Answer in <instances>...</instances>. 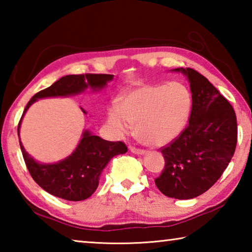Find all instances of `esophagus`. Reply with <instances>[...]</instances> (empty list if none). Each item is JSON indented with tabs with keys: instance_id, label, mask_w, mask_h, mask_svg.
<instances>
[{
	"instance_id": "esophagus-1",
	"label": "esophagus",
	"mask_w": 252,
	"mask_h": 252,
	"mask_svg": "<svg viewBox=\"0 0 252 252\" xmlns=\"http://www.w3.org/2000/svg\"><path fill=\"white\" fill-rule=\"evenodd\" d=\"M130 150L132 153H135V155H139V156H143L146 155V151L144 150H141V149H138L135 147H130Z\"/></svg>"
}]
</instances>
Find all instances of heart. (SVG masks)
I'll list each match as a JSON object with an SVG mask.
<instances>
[{
    "label": "heart",
    "instance_id": "obj_1",
    "mask_svg": "<svg viewBox=\"0 0 252 252\" xmlns=\"http://www.w3.org/2000/svg\"><path fill=\"white\" fill-rule=\"evenodd\" d=\"M192 95L180 82L146 84L127 91L118 105L109 109L108 122L119 133L134 123L143 142L160 147L172 142L186 129Z\"/></svg>",
    "mask_w": 252,
    "mask_h": 252
}]
</instances>
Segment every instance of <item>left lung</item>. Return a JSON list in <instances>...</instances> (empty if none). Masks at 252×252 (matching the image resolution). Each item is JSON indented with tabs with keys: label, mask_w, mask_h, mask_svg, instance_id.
Segmentation results:
<instances>
[{
	"label": "left lung",
	"mask_w": 252,
	"mask_h": 252,
	"mask_svg": "<svg viewBox=\"0 0 252 252\" xmlns=\"http://www.w3.org/2000/svg\"><path fill=\"white\" fill-rule=\"evenodd\" d=\"M173 71L189 80L192 109L182 133L161 149L165 165L155 182L167 197L192 199L210 189L227 169L237 146V117L202 74L190 67Z\"/></svg>",
	"instance_id": "8db88e82"
}]
</instances>
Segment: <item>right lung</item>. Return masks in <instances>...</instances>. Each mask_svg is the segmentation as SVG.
<instances>
[{"mask_svg": "<svg viewBox=\"0 0 252 252\" xmlns=\"http://www.w3.org/2000/svg\"><path fill=\"white\" fill-rule=\"evenodd\" d=\"M112 79V74L88 73L63 76L51 87L31 97L19 122L18 134L20 135L21 122L25 112L35 101L43 97L74 95L85 91L88 88H91L93 91L102 90ZM81 110L87 114L82 108ZM20 147L33 180L46 192L69 201H81L91 197L99 186L100 174L108 162L113 157L127 151L123 142L106 141L88 130L83 132L82 139L73 153L57 163H39L25 151L21 141Z\"/></svg>", "mask_w": 252, "mask_h": 252, "instance_id": "right-lung-1", "label": "right lung"}]
</instances>
